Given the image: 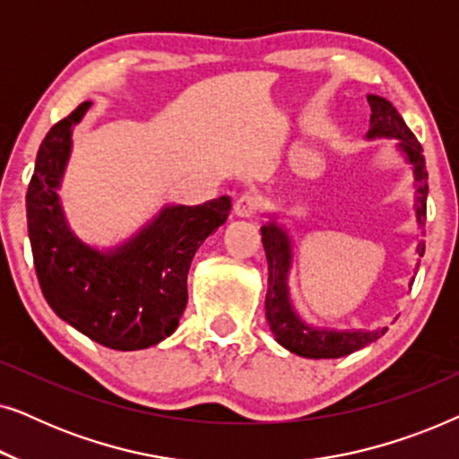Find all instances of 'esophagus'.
I'll list each match as a JSON object with an SVG mask.
<instances>
[{
	"instance_id": "1",
	"label": "esophagus",
	"mask_w": 459,
	"mask_h": 459,
	"mask_svg": "<svg viewBox=\"0 0 459 459\" xmlns=\"http://www.w3.org/2000/svg\"><path fill=\"white\" fill-rule=\"evenodd\" d=\"M259 209H261V198L256 196V194H242V196L236 200V206H234L236 215L244 219L255 217L256 212H259Z\"/></svg>"
}]
</instances>
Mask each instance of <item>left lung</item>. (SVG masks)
Returning <instances> with one entry per match:
<instances>
[{
	"mask_svg": "<svg viewBox=\"0 0 459 459\" xmlns=\"http://www.w3.org/2000/svg\"><path fill=\"white\" fill-rule=\"evenodd\" d=\"M369 108H372V129L369 137L386 135L401 140V148L407 154V160L413 165L418 181V221L424 225L426 219V196H429V173H426V160L422 154V146L407 127L397 108L380 96H368ZM263 248H265L269 281H267V322L272 325V332L278 338L281 347H286L292 353L309 359H336L349 353H355L366 347V344L378 341L385 334V330H369V332H325L305 325L294 316L290 300H288L286 273L290 265V247H288L286 234L273 223L263 225ZM418 255H424V242L418 244Z\"/></svg>",
	"mask_w": 459,
	"mask_h": 459,
	"instance_id": "1",
	"label": "left lung"
}]
</instances>
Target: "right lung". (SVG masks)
I'll return each mask as SVG.
<instances>
[{
    "instance_id": "obj_1",
    "label": "right lung",
    "mask_w": 459,
    "mask_h": 459,
    "mask_svg": "<svg viewBox=\"0 0 459 459\" xmlns=\"http://www.w3.org/2000/svg\"><path fill=\"white\" fill-rule=\"evenodd\" d=\"M79 104L43 137L27 190L35 273L56 316L115 351L152 347L178 328L187 303V272L206 238L230 215L228 196L171 206L127 247L100 255L68 231L54 187L65 171Z\"/></svg>"
}]
</instances>
